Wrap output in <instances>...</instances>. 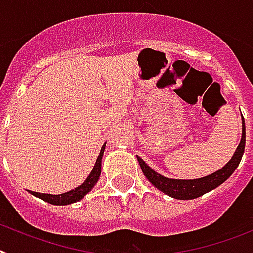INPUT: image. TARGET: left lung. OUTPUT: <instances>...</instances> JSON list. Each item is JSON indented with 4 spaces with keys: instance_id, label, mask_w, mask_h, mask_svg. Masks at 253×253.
Segmentation results:
<instances>
[{
    "instance_id": "left-lung-1",
    "label": "left lung",
    "mask_w": 253,
    "mask_h": 253,
    "mask_svg": "<svg viewBox=\"0 0 253 253\" xmlns=\"http://www.w3.org/2000/svg\"><path fill=\"white\" fill-rule=\"evenodd\" d=\"M244 146H246V128H244L243 120V131H242L241 143L238 146L237 151L230 159V162L227 163L224 168H221L220 170L212 173L210 176L198 179L167 178V177H163L159 173H156L155 170H152L139 156H137V159H138L139 166H141L142 172L146 176V178L149 179L156 189H159L164 194H167L169 197L176 198V199H195V198L208 193L211 190L216 189L217 186H220L221 183L225 182L233 174V172L241 163L242 155L244 152Z\"/></svg>"
}]
</instances>
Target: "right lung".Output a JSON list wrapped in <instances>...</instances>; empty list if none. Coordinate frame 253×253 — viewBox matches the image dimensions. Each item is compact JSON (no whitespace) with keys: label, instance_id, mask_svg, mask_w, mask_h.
<instances>
[{"label":"right lung","instance_id":"right-lung-1","mask_svg":"<svg viewBox=\"0 0 253 253\" xmlns=\"http://www.w3.org/2000/svg\"><path fill=\"white\" fill-rule=\"evenodd\" d=\"M104 143L102 146L101 152H99V155L97 158V162L94 164V168L93 170L90 172L89 177L85 179L84 183H81L80 186L76 187L75 190H71L68 193H64V194H59V195H51V194H42V193H35V191H31L32 195L35 197L40 198V199L45 200L47 203L50 204H55V206H64V204H71V203H75L77 200H80L84 198V195H86L93 186L97 183L98 178L101 176V168H102V156H103V151H104Z\"/></svg>","mask_w":253,"mask_h":253}]
</instances>
